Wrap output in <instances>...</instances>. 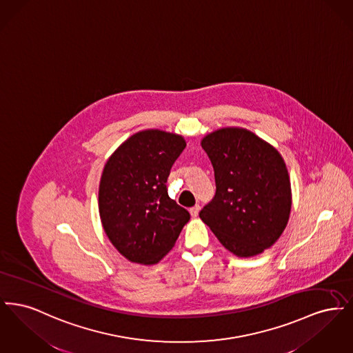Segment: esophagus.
Wrapping results in <instances>:
<instances>
[{"label":"esophagus","mask_w":353,"mask_h":353,"mask_svg":"<svg viewBox=\"0 0 353 353\" xmlns=\"http://www.w3.org/2000/svg\"><path fill=\"white\" fill-rule=\"evenodd\" d=\"M199 212H200V205H194L193 208L189 209V213L192 217H197L199 216Z\"/></svg>","instance_id":"esophagus-1"}]
</instances>
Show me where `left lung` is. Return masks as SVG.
I'll list each match as a JSON object with an SVG mask.
<instances>
[{"label": "left lung", "mask_w": 353, "mask_h": 353, "mask_svg": "<svg viewBox=\"0 0 353 353\" xmlns=\"http://www.w3.org/2000/svg\"><path fill=\"white\" fill-rule=\"evenodd\" d=\"M201 147L214 169L216 194L200 219L236 256L265 252L283 233L291 212V183L282 154L239 127L206 134Z\"/></svg>", "instance_id": "obj_1"}]
</instances>
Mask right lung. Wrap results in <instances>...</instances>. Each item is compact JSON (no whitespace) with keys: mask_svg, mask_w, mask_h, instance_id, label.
Listing matches in <instances>:
<instances>
[{"mask_svg":"<svg viewBox=\"0 0 353 353\" xmlns=\"http://www.w3.org/2000/svg\"><path fill=\"white\" fill-rule=\"evenodd\" d=\"M186 147L181 134L144 130L107 160L99 184L104 233L123 256L154 265L174 246L189 212L169 199L170 168Z\"/></svg>","mask_w":353,"mask_h":353,"instance_id":"1","label":"right lung"}]
</instances>
